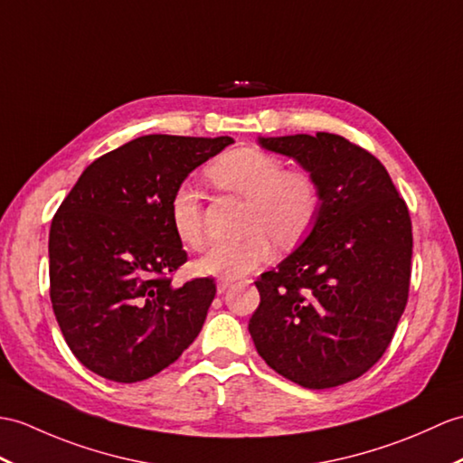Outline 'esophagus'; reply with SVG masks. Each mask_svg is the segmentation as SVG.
<instances>
[{
    "label": "esophagus",
    "instance_id": "obj_1",
    "mask_svg": "<svg viewBox=\"0 0 463 463\" xmlns=\"http://www.w3.org/2000/svg\"><path fill=\"white\" fill-rule=\"evenodd\" d=\"M229 286H231V280H229V278H221V280H217V292H219V294H222L224 289H227Z\"/></svg>",
    "mask_w": 463,
    "mask_h": 463
}]
</instances>
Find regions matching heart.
I'll use <instances>...</instances> for the list:
<instances>
[{
	"label": "heart",
	"instance_id": "obj_1",
	"mask_svg": "<svg viewBox=\"0 0 463 463\" xmlns=\"http://www.w3.org/2000/svg\"><path fill=\"white\" fill-rule=\"evenodd\" d=\"M214 189L244 197L239 241L217 242L197 260L203 274L239 278L252 272L272 256V239L282 246L299 242L314 227L321 207L317 179L306 169H284L280 157L260 147H234L214 157L205 167ZM167 217L179 242L201 249L203 199L197 187L183 181L171 191Z\"/></svg>",
	"mask_w": 463,
	"mask_h": 463
}]
</instances>
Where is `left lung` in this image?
Here are the masks:
<instances>
[{"label":"left lung","mask_w":463,"mask_h":463,"mask_svg":"<svg viewBox=\"0 0 463 463\" xmlns=\"http://www.w3.org/2000/svg\"><path fill=\"white\" fill-rule=\"evenodd\" d=\"M319 183L307 239L254 282L249 331L260 357L306 389L359 379L391 345L408 302L412 222L381 161L343 136L260 137Z\"/></svg>","instance_id":"obj_1"}]
</instances>
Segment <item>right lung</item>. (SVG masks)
<instances>
[{
  "label": "right lung",
  "mask_w": 463,
  "mask_h": 463,
  "mask_svg": "<svg viewBox=\"0 0 463 463\" xmlns=\"http://www.w3.org/2000/svg\"><path fill=\"white\" fill-rule=\"evenodd\" d=\"M232 137L149 134L82 171L49 232V294L62 337L86 369L116 383L154 377L205 324L213 278L171 280L187 262L169 224L175 185Z\"/></svg>",
  "instance_id": "obj_1"
}]
</instances>
